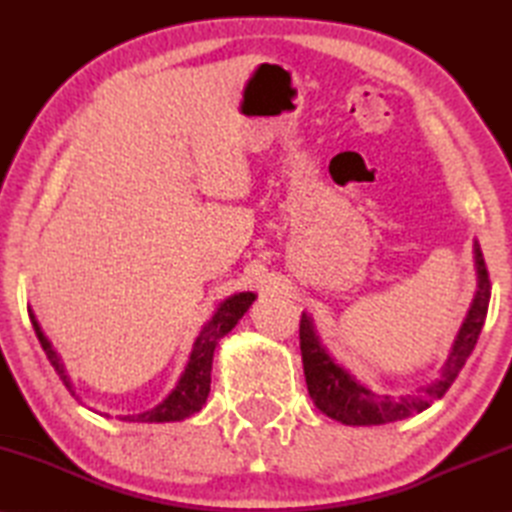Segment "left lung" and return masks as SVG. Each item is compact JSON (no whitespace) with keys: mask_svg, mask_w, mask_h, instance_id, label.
<instances>
[{"mask_svg":"<svg viewBox=\"0 0 512 512\" xmlns=\"http://www.w3.org/2000/svg\"><path fill=\"white\" fill-rule=\"evenodd\" d=\"M474 268H476V293L472 305L467 309L461 329H458L452 350L440 372L438 379L422 386L418 393L402 395L393 400L391 395H381L370 391L361 381L345 370L341 363H336L332 354L320 341L316 332L314 318L307 311H302L300 318V350L302 366H305V379L309 397L314 400L316 409L325 413L327 418L336 422L352 424V427H370V424H386L411 418L415 413L440 400L447 393V388L454 384L458 372L465 366L476 341H479L481 327L485 323L490 302V277L483 262V253L479 241H474Z\"/></svg>","mask_w":512,"mask_h":512,"instance_id":"1","label":"left lung"}]
</instances>
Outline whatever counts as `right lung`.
I'll list each match as a JSON object with an SVG mask.
<instances>
[{
	"instance_id": "1",
	"label": "right lung",
	"mask_w": 512,
	"mask_h": 512,
	"mask_svg": "<svg viewBox=\"0 0 512 512\" xmlns=\"http://www.w3.org/2000/svg\"><path fill=\"white\" fill-rule=\"evenodd\" d=\"M255 298L257 296L253 291H241V293H235V296H230L223 302H219V307H216L212 318L207 320L201 329V334L196 336L192 354H189V361L183 370V375H180V379H178L176 388H173V391L164 397L158 406H153V409L144 411V413H135V415H119V420H124V422H180L185 418H192L194 413L201 411L205 400H207V395H210L212 359H214L216 345H219V341L225 334L232 332V327L239 323L241 316H244L248 307L255 302ZM29 318L33 323V329H36V336L42 345V350H45L47 359L51 361V366L56 368L58 377L63 379V384L67 386V391L72 393L76 400H79V395H76V391H74L72 379H69L67 370H65L63 359H60V354L56 352L54 345H51L45 332H42L38 318L31 309H29Z\"/></svg>"
}]
</instances>
